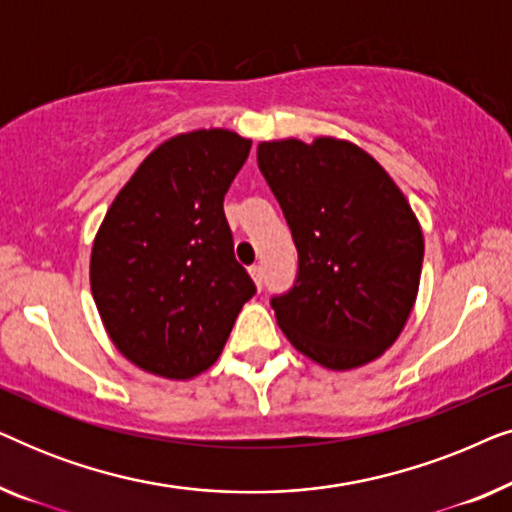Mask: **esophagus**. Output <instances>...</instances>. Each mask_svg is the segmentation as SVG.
<instances>
[{"label":"esophagus","mask_w":512,"mask_h":512,"mask_svg":"<svg viewBox=\"0 0 512 512\" xmlns=\"http://www.w3.org/2000/svg\"><path fill=\"white\" fill-rule=\"evenodd\" d=\"M249 275H251V279H254V282H256L258 289H261V286H263V265H251Z\"/></svg>","instance_id":"34e87169"}]
</instances>
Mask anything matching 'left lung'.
<instances>
[{"label":"left lung","mask_w":512,"mask_h":512,"mask_svg":"<svg viewBox=\"0 0 512 512\" xmlns=\"http://www.w3.org/2000/svg\"><path fill=\"white\" fill-rule=\"evenodd\" d=\"M256 156L298 249L296 282L270 300L279 328L326 368L377 359L410 317L424 261L401 188L345 139L261 142Z\"/></svg>","instance_id":"8db88e82"}]
</instances>
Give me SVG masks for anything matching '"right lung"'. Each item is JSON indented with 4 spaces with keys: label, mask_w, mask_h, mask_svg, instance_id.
Returning a JSON list of instances; mask_svg holds the SVG:
<instances>
[{
    "label": "right lung",
    "mask_w": 512,
    "mask_h": 512,
    "mask_svg": "<svg viewBox=\"0 0 512 512\" xmlns=\"http://www.w3.org/2000/svg\"><path fill=\"white\" fill-rule=\"evenodd\" d=\"M249 149L251 139L219 128L167 139L97 230L95 305L118 352L146 373L188 380L207 370L256 293L223 214Z\"/></svg>",
    "instance_id": "add662e5"
}]
</instances>
